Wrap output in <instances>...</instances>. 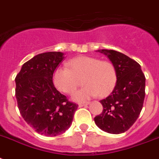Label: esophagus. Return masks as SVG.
Segmentation results:
<instances>
[{
  "label": "esophagus",
  "mask_w": 159,
  "mask_h": 159,
  "mask_svg": "<svg viewBox=\"0 0 159 159\" xmlns=\"http://www.w3.org/2000/svg\"><path fill=\"white\" fill-rule=\"evenodd\" d=\"M89 102H84V103H79V107H83V106H86V105H88Z\"/></svg>",
  "instance_id": "obj_1"
}]
</instances>
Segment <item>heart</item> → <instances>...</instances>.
<instances>
[{"label":"heart","mask_w":159,"mask_h":159,"mask_svg":"<svg viewBox=\"0 0 159 159\" xmlns=\"http://www.w3.org/2000/svg\"><path fill=\"white\" fill-rule=\"evenodd\" d=\"M68 67L55 68L53 82L59 91L72 94L82 78V83L86 86L73 95L76 101H85L98 95L108 96L115 88L117 71L112 62L82 55L70 59Z\"/></svg>","instance_id":"obj_1"}]
</instances>
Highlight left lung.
Returning <instances> with one entry per match:
<instances>
[{
  "label": "left lung",
  "instance_id": "obj_1",
  "mask_svg": "<svg viewBox=\"0 0 159 159\" xmlns=\"http://www.w3.org/2000/svg\"><path fill=\"white\" fill-rule=\"evenodd\" d=\"M115 66L117 81L113 92L100 100L103 111L95 124L111 134L126 131L137 120L145 96V77L134 59L113 50H101Z\"/></svg>",
  "mask_w": 159,
  "mask_h": 159
}]
</instances>
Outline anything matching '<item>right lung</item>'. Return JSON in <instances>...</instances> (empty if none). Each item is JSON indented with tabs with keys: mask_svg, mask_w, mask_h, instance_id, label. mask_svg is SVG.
Masks as SVG:
<instances>
[{
	"mask_svg": "<svg viewBox=\"0 0 159 159\" xmlns=\"http://www.w3.org/2000/svg\"><path fill=\"white\" fill-rule=\"evenodd\" d=\"M64 53L46 52L24 63L15 77V96L19 113L37 133L56 136L73 122L78 104L55 88L53 73Z\"/></svg>",
	"mask_w": 159,
	"mask_h": 159,
	"instance_id": "add662e5",
	"label": "right lung"
}]
</instances>
